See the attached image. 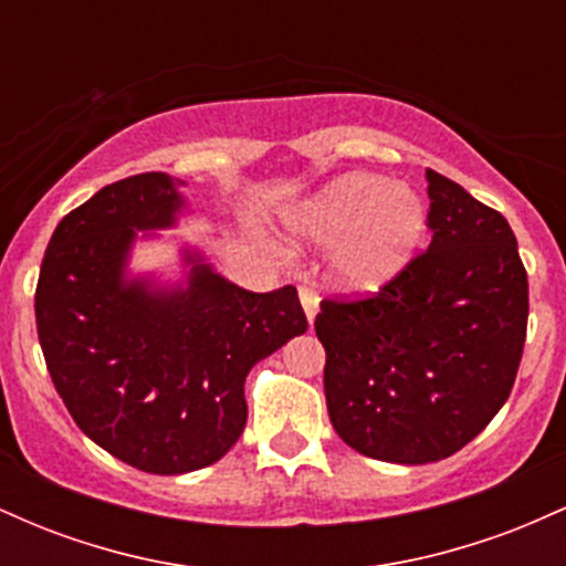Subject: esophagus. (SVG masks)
<instances>
[{"label":"esophagus","instance_id":"1","mask_svg":"<svg viewBox=\"0 0 566 566\" xmlns=\"http://www.w3.org/2000/svg\"><path fill=\"white\" fill-rule=\"evenodd\" d=\"M297 295H301L305 316H308V322L314 324L316 311H319V295H316V290L308 287V284H301V287H297Z\"/></svg>","mask_w":566,"mask_h":566}]
</instances>
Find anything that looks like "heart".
<instances>
[{"instance_id":"obj_1","label":"heart","mask_w":566,"mask_h":566,"mask_svg":"<svg viewBox=\"0 0 566 566\" xmlns=\"http://www.w3.org/2000/svg\"><path fill=\"white\" fill-rule=\"evenodd\" d=\"M297 237L340 242L335 269L354 290H369L401 271L426 231V207L405 186L375 175L335 180L290 220Z\"/></svg>"}]
</instances>
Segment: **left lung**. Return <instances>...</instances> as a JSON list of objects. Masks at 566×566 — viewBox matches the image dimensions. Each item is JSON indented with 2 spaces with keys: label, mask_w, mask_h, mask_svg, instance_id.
I'll return each instance as SVG.
<instances>
[{
  "label": "left lung",
  "mask_w": 566,
  "mask_h": 566,
  "mask_svg": "<svg viewBox=\"0 0 566 566\" xmlns=\"http://www.w3.org/2000/svg\"><path fill=\"white\" fill-rule=\"evenodd\" d=\"M428 250L365 297H324L314 327L337 437L386 463L463 450L511 396L527 337V271L509 220L426 170Z\"/></svg>",
  "instance_id": "left-lung-1"
}]
</instances>
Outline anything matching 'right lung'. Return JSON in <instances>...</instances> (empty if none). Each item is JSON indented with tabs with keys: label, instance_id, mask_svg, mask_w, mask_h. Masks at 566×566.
Returning <instances> with one entry per match:
<instances>
[{
	"label": "right lung",
	"instance_id": "right-lung-1",
	"mask_svg": "<svg viewBox=\"0 0 566 566\" xmlns=\"http://www.w3.org/2000/svg\"><path fill=\"white\" fill-rule=\"evenodd\" d=\"M180 205L165 172L103 186L57 223L34 295L44 361L74 423L122 463L165 476L237 444L247 373L308 329L292 284L247 292L205 263L188 290L127 284L135 231L172 226Z\"/></svg>",
	"mask_w": 566,
	"mask_h": 566
}]
</instances>
